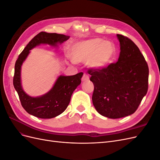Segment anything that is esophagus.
I'll return each instance as SVG.
<instances>
[{
  "mask_svg": "<svg viewBox=\"0 0 160 160\" xmlns=\"http://www.w3.org/2000/svg\"><path fill=\"white\" fill-rule=\"evenodd\" d=\"M82 81L83 82H85V81H89V76L87 75V74H84L83 75V77H82Z\"/></svg>",
  "mask_w": 160,
  "mask_h": 160,
  "instance_id": "esophagus-1",
  "label": "esophagus"
}]
</instances>
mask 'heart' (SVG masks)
Masks as SVG:
<instances>
[{
    "label": "heart",
    "instance_id": "b5f03b06",
    "mask_svg": "<svg viewBox=\"0 0 160 160\" xmlns=\"http://www.w3.org/2000/svg\"><path fill=\"white\" fill-rule=\"evenodd\" d=\"M117 50L114 43L101 38L81 41L72 45L69 55L74 63L88 62L89 68L101 70L110 65L115 59Z\"/></svg>",
    "mask_w": 160,
    "mask_h": 160
}]
</instances>
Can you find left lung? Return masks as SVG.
Wrapping results in <instances>:
<instances>
[{"mask_svg": "<svg viewBox=\"0 0 160 160\" xmlns=\"http://www.w3.org/2000/svg\"><path fill=\"white\" fill-rule=\"evenodd\" d=\"M120 44L118 61L105 69L88 71L94 85L92 101L101 115L118 119L133 114L146 95L149 69L135 43L117 35Z\"/></svg>", "mask_w": 160, "mask_h": 160, "instance_id": "left-lung-1", "label": "left lung"}]
</instances>
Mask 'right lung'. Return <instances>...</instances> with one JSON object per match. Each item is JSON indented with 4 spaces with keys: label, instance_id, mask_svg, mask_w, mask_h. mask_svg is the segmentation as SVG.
<instances>
[{
    "label": "right lung",
    "instance_id": "obj_1",
    "mask_svg": "<svg viewBox=\"0 0 160 160\" xmlns=\"http://www.w3.org/2000/svg\"><path fill=\"white\" fill-rule=\"evenodd\" d=\"M69 37L61 34L41 32L28 43L19 55L14 66L13 85L22 106L28 113L41 119H51L59 115L67 109L72 93L81 84L83 76L81 72L71 76L60 75L50 91L38 97L27 94L21 84V67L31 49L40 45L57 47L68 40Z\"/></svg>",
    "mask_w": 160,
    "mask_h": 160
}]
</instances>
